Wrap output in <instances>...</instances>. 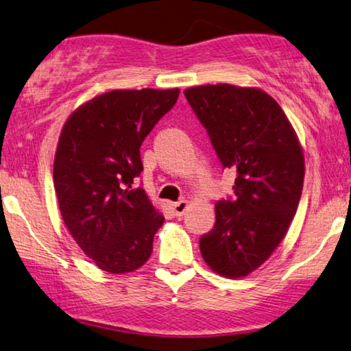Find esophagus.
I'll list each match as a JSON object with an SVG mask.
<instances>
[{
	"mask_svg": "<svg viewBox=\"0 0 351 351\" xmlns=\"http://www.w3.org/2000/svg\"><path fill=\"white\" fill-rule=\"evenodd\" d=\"M188 205H189L188 200H179V202L169 204V208L176 216H183L185 215V211L188 210Z\"/></svg>",
	"mask_w": 351,
	"mask_h": 351,
	"instance_id": "1",
	"label": "esophagus"
}]
</instances>
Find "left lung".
Listing matches in <instances>:
<instances>
[{
    "label": "left lung",
    "mask_w": 351,
    "mask_h": 351,
    "mask_svg": "<svg viewBox=\"0 0 351 351\" xmlns=\"http://www.w3.org/2000/svg\"><path fill=\"white\" fill-rule=\"evenodd\" d=\"M183 93L223 168L237 171L234 200L216 202L215 227L200 238V254L222 277H247L274 254L294 219L305 179L302 146L266 91L217 84Z\"/></svg>",
    "instance_id": "8db88e82"
}]
</instances>
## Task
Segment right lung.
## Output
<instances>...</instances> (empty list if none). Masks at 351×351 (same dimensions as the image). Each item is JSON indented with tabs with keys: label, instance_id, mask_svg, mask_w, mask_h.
I'll list each match as a JSON object with an SVG mask.
<instances>
[{
	"label": "right lung",
	"instance_id": "add662e5",
	"mask_svg": "<svg viewBox=\"0 0 351 351\" xmlns=\"http://www.w3.org/2000/svg\"><path fill=\"white\" fill-rule=\"evenodd\" d=\"M179 88L113 90L77 107L63 124L54 188L68 232L97 267L134 272L152 254L165 217L145 189L140 147L179 97Z\"/></svg>",
	"mask_w": 351,
	"mask_h": 351
}]
</instances>
